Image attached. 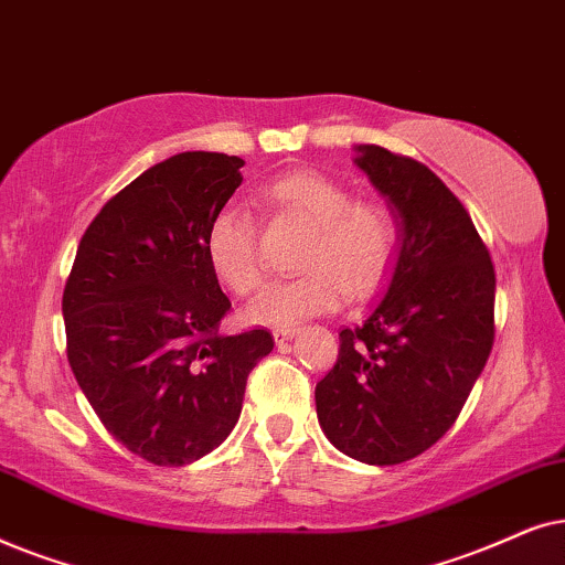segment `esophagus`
I'll list each match as a JSON object with an SVG mask.
<instances>
[{
	"label": "esophagus",
	"instance_id": "esophagus-1",
	"mask_svg": "<svg viewBox=\"0 0 565 565\" xmlns=\"http://www.w3.org/2000/svg\"><path fill=\"white\" fill-rule=\"evenodd\" d=\"M297 333V328H291V326H281V328H274V341L281 345V343H287L291 335Z\"/></svg>",
	"mask_w": 565,
	"mask_h": 565
}]
</instances>
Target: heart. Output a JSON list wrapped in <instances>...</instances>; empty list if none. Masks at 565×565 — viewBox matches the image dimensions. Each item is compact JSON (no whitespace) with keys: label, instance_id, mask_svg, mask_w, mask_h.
<instances>
[{"label":"heart","instance_id":"obj_1","mask_svg":"<svg viewBox=\"0 0 565 565\" xmlns=\"http://www.w3.org/2000/svg\"><path fill=\"white\" fill-rule=\"evenodd\" d=\"M268 201L310 224L295 278L268 284L247 305V320L291 326L335 312L351 295L366 297L385 281L401 247V224L380 201H356L351 188L322 172L299 170L266 188ZM206 258L220 281L250 295L263 278L258 230L243 206H222L206 230Z\"/></svg>","mask_w":565,"mask_h":565}]
</instances>
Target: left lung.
Returning a JSON list of instances; mask_svg holds the SVG:
<instances>
[{
	"mask_svg": "<svg viewBox=\"0 0 565 565\" xmlns=\"http://www.w3.org/2000/svg\"><path fill=\"white\" fill-rule=\"evenodd\" d=\"M401 222L395 266L364 322L341 330L315 387L330 445L401 465L449 431L493 345L495 274L460 199L426 164L359 145L356 160Z\"/></svg>",
	"mask_w": 565,
	"mask_h": 565,
	"instance_id": "1",
	"label": "left lung"
}]
</instances>
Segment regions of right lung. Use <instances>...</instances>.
<instances>
[{
	"label": "right lung",
	"instance_id": "obj_1",
	"mask_svg": "<svg viewBox=\"0 0 565 565\" xmlns=\"http://www.w3.org/2000/svg\"><path fill=\"white\" fill-rule=\"evenodd\" d=\"M243 160L180 152L141 172L89 222L66 278V356L103 426L164 468L195 462L235 428L247 374L274 349L230 312L206 258L212 216L243 183Z\"/></svg>",
	"mask_w": 565,
	"mask_h": 565
}]
</instances>
